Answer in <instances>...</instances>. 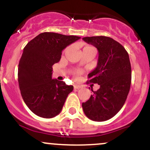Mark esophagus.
Listing matches in <instances>:
<instances>
[{
	"instance_id": "esophagus-1",
	"label": "esophagus",
	"mask_w": 150,
	"mask_h": 150,
	"mask_svg": "<svg viewBox=\"0 0 150 150\" xmlns=\"http://www.w3.org/2000/svg\"><path fill=\"white\" fill-rule=\"evenodd\" d=\"M81 88V86H80V85H75L74 86V89H79V88Z\"/></svg>"
}]
</instances>
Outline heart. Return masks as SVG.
Wrapping results in <instances>:
<instances>
[{"instance_id":"heart-1","label":"heart","mask_w":150,"mask_h":150,"mask_svg":"<svg viewBox=\"0 0 150 150\" xmlns=\"http://www.w3.org/2000/svg\"><path fill=\"white\" fill-rule=\"evenodd\" d=\"M91 47H92V46H86L84 48H83V49H87V48H91ZM81 74V71L76 70L73 72V76H74V78H77V77H78Z\"/></svg>"}]
</instances>
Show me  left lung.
<instances>
[{
	"label": "left lung",
	"instance_id": "left-lung-1",
	"mask_svg": "<svg viewBox=\"0 0 150 150\" xmlns=\"http://www.w3.org/2000/svg\"><path fill=\"white\" fill-rule=\"evenodd\" d=\"M83 40L99 51L97 67L88 74L87 82L98 83L89 99L82 103L90 120L103 122L112 118L125 104L131 86L132 69L129 54L124 46L107 36L84 37Z\"/></svg>",
	"mask_w": 150,
	"mask_h": 150
}]
</instances>
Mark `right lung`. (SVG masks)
I'll return each instance as SVG.
<instances>
[{"mask_svg": "<svg viewBox=\"0 0 150 150\" xmlns=\"http://www.w3.org/2000/svg\"><path fill=\"white\" fill-rule=\"evenodd\" d=\"M79 38L44 32L23 49L18 70L19 88L27 107L38 117L52 118L58 115L73 91L71 85L52 79V67L60 61L63 50Z\"/></svg>", "mask_w": 150, "mask_h": 150, "instance_id": "right-lung-1", "label": "right lung"}]
</instances>
